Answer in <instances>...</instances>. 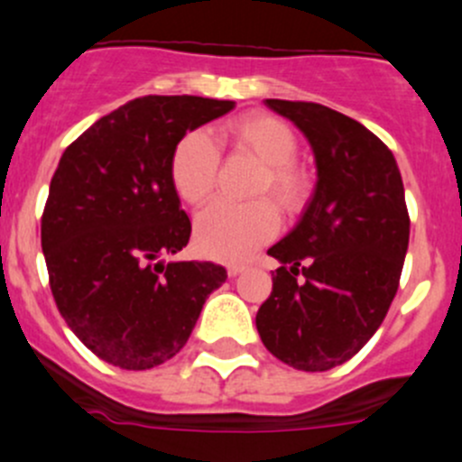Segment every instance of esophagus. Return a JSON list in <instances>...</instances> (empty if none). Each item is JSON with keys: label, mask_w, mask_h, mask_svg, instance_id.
<instances>
[{"label": "esophagus", "mask_w": 462, "mask_h": 462, "mask_svg": "<svg viewBox=\"0 0 462 462\" xmlns=\"http://www.w3.org/2000/svg\"><path fill=\"white\" fill-rule=\"evenodd\" d=\"M242 272H246V264H229V267H226V273H229L231 278L240 276Z\"/></svg>", "instance_id": "34e87169"}]
</instances>
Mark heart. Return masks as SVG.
Wrapping results in <instances>:
<instances>
[{
  "mask_svg": "<svg viewBox=\"0 0 462 462\" xmlns=\"http://www.w3.org/2000/svg\"><path fill=\"white\" fill-rule=\"evenodd\" d=\"M225 136L260 162L251 195L269 198L285 213H296L310 195V177L299 163L296 134L272 114L249 112L226 123ZM220 163L216 143L202 130L177 141L171 157V181L175 193L190 207H202L213 195ZM269 199L246 204L217 202L195 220V245L207 258L237 263L272 240L281 229V217Z\"/></svg>",
  "mask_w": 462,
  "mask_h": 462,
  "instance_id": "1",
  "label": "heart"
}]
</instances>
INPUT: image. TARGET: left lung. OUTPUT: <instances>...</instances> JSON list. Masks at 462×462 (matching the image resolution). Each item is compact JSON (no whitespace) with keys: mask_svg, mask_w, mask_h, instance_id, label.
<instances>
[{"mask_svg":"<svg viewBox=\"0 0 462 462\" xmlns=\"http://www.w3.org/2000/svg\"><path fill=\"white\" fill-rule=\"evenodd\" d=\"M264 103L303 132L317 186L299 225L267 251L281 267L255 328L287 366L330 371L391 308L409 246L404 184L391 150L355 118L319 103Z\"/></svg>","mask_w":462,"mask_h":462,"instance_id":"8db88e82","label":"left lung"}]
</instances>
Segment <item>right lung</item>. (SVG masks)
I'll list each match as a JSON object with an SVG mask.
<instances>
[{
	"instance_id": "right-lung-1",
	"label": "right lung",
	"mask_w": 462,
	"mask_h": 462,
	"mask_svg": "<svg viewBox=\"0 0 462 462\" xmlns=\"http://www.w3.org/2000/svg\"><path fill=\"white\" fill-rule=\"evenodd\" d=\"M233 107L202 96L134 98L82 132L58 163L42 216L49 282L67 326L112 366L148 371L175 357L226 281L220 264L163 255L190 237L172 150Z\"/></svg>"
}]
</instances>
